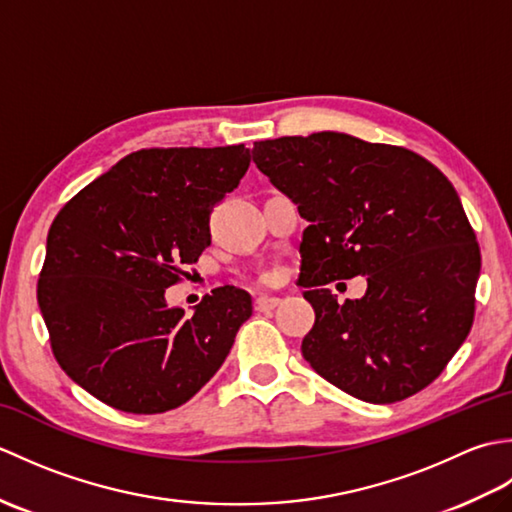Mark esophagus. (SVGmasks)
I'll return each instance as SVG.
<instances>
[{
	"label": "esophagus",
	"mask_w": 512,
	"mask_h": 512,
	"mask_svg": "<svg viewBox=\"0 0 512 512\" xmlns=\"http://www.w3.org/2000/svg\"><path fill=\"white\" fill-rule=\"evenodd\" d=\"M279 297H270V295H259L255 297V310L257 312H268V310H275L279 306Z\"/></svg>",
	"instance_id": "esophagus-1"
}]
</instances>
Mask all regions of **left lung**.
<instances>
[{"label": "left lung", "instance_id": "8db88e82", "mask_svg": "<svg viewBox=\"0 0 512 512\" xmlns=\"http://www.w3.org/2000/svg\"><path fill=\"white\" fill-rule=\"evenodd\" d=\"M253 162L308 222L299 286L314 325L301 352L314 372L374 405L433 383L469 336L482 268L447 176L405 147L341 132L262 140ZM358 274L361 300L324 288Z\"/></svg>", "mask_w": 512, "mask_h": 512}]
</instances>
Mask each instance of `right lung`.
I'll return each instance as SVG.
<instances>
[{"label":"right lung","mask_w":512,"mask_h":512,"mask_svg":"<svg viewBox=\"0 0 512 512\" xmlns=\"http://www.w3.org/2000/svg\"><path fill=\"white\" fill-rule=\"evenodd\" d=\"M248 165L244 145L140 149L54 217L37 301L61 369L105 405L176 409L231 352L248 292L215 288L189 317L165 290L211 244L213 206Z\"/></svg>","instance_id":"1"}]
</instances>
